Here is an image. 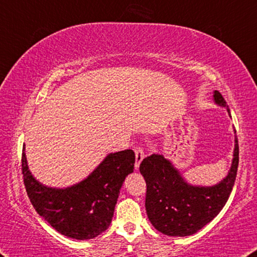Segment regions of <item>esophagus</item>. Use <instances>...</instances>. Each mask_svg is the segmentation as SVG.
I'll list each match as a JSON object with an SVG mask.
<instances>
[{"label":"esophagus","mask_w":257,"mask_h":257,"mask_svg":"<svg viewBox=\"0 0 257 257\" xmlns=\"http://www.w3.org/2000/svg\"><path fill=\"white\" fill-rule=\"evenodd\" d=\"M135 156H136V162H135V168L136 170H139L140 167V164L142 160L144 159L145 157V153H144V149L141 148V147H137L135 149Z\"/></svg>","instance_id":"1"}]
</instances>
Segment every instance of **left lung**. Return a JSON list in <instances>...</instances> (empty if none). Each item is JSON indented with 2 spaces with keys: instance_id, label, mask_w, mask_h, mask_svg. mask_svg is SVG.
Wrapping results in <instances>:
<instances>
[{
  "instance_id": "obj_1",
  "label": "left lung",
  "mask_w": 257,
  "mask_h": 257,
  "mask_svg": "<svg viewBox=\"0 0 257 257\" xmlns=\"http://www.w3.org/2000/svg\"><path fill=\"white\" fill-rule=\"evenodd\" d=\"M213 100L217 105L226 107L229 114L226 101L218 91L213 92ZM234 142L232 165L227 175L219 183L209 187L189 185L163 155L153 153L143 159L140 172L147 182L145 209L156 229L170 236L191 235L220 212L228 200L238 172L236 137Z\"/></svg>"
}]
</instances>
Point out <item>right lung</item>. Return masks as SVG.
<instances>
[{"label": "right lung", "instance_id": "add662e5", "mask_svg": "<svg viewBox=\"0 0 257 257\" xmlns=\"http://www.w3.org/2000/svg\"><path fill=\"white\" fill-rule=\"evenodd\" d=\"M134 165L133 150L109 153L83 181L52 188L31 174L25 145L22 153L23 178L33 208L57 232L76 240L93 239L108 228L122 183Z\"/></svg>", "mask_w": 257, "mask_h": 257}]
</instances>
